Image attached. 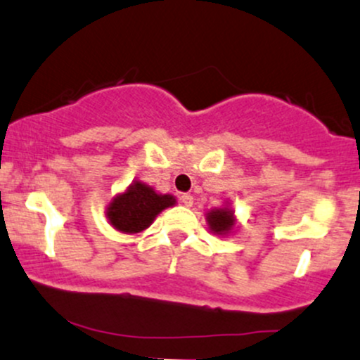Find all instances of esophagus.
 <instances>
[{
	"label": "esophagus",
	"mask_w": 360,
	"mask_h": 360,
	"mask_svg": "<svg viewBox=\"0 0 360 360\" xmlns=\"http://www.w3.org/2000/svg\"><path fill=\"white\" fill-rule=\"evenodd\" d=\"M181 202L184 207H193V196L191 195H183L181 196Z\"/></svg>",
	"instance_id": "34e87169"
}]
</instances>
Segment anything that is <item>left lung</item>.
Segmentation results:
<instances>
[{
	"instance_id": "obj_1",
	"label": "left lung",
	"mask_w": 360,
	"mask_h": 360,
	"mask_svg": "<svg viewBox=\"0 0 360 360\" xmlns=\"http://www.w3.org/2000/svg\"><path fill=\"white\" fill-rule=\"evenodd\" d=\"M207 226H209L210 233H214L215 236H229V234L236 233V224L238 219L234 215L233 207H231L229 200L224 202V205L215 207V209L209 210L205 214Z\"/></svg>"
}]
</instances>
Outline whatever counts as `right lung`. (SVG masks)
Returning a JSON list of instances; mask_svg holds the SVG:
<instances>
[{
	"label": "right lung",
	"mask_w": 360,
	"mask_h": 360,
	"mask_svg": "<svg viewBox=\"0 0 360 360\" xmlns=\"http://www.w3.org/2000/svg\"><path fill=\"white\" fill-rule=\"evenodd\" d=\"M176 205V196L162 195L143 181L134 179L117 193L105 210L108 224L124 234H139L148 229L157 215Z\"/></svg>",
	"instance_id": "add662e5"
}]
</instances>
